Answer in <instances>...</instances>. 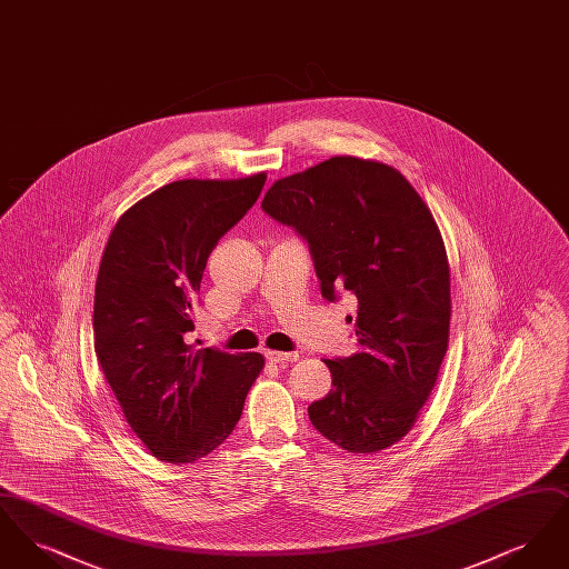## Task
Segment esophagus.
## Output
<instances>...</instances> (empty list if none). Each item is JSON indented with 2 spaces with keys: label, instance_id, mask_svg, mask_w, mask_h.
Listing matches in <instances>:
<instances>
[{
  "label": "esophagus",
  "instance_id": "34e87169",
  "mask_svg": "<svg viewBox=\"0 0 569 569\" xmlns=\"http://www.w3.org/2000/svg\"><path fill=\"white\" fill-rule=\"evenodd\" d=\"M264 356H267L271 362H295V360H298V352H274V350H267Z\"/></svg>",
  "mask_w": 569,
  "mask_h": 569
}]
</instances>
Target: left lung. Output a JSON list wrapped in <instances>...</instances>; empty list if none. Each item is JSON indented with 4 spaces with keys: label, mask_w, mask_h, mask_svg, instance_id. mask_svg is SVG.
Masks as SVG:
<instances>
[{
    "label": "left lung",
    "mask_w": 569,
    "mask_h": 569,
    "mask_svg": "<svg viewBox=\"0 0 569 569\" xmlns=\"http://www.w3.org/2000/svg\"><path fill=\"white\" fill-rule=\"evenodd\" d=\"M262 211L307 241L322 297L356 307L358 352L325 358L332 390L311 425L356 455L397 443L448 350L450 269L429 207L392 166L339 156L274 181Z\"/></svg>",
    "instance_id": "obj_1"
}]
</instances>
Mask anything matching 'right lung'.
<instances>
[{"instance_id": "obj_1", "label": "right lung", "mask_w": 569, "mask_h": 569, "mask_svg": "<svg viewBox=\"0 0 569 569\" xmlns=\"http://www.w3.org/2000/svg\"><path fill=\"white\" fill-rule=\"evenodd\" d=\"M264 181V172L174 181L138 200L110 232L96 281V356L156 459L183 465L213 452L234 431L264 367L262 353L188 343L207 260Z\"/></svg>"}]
</instances>
